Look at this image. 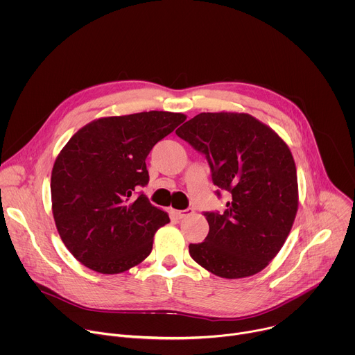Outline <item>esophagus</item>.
Returning a JSON list of instances; mask_svg holds the SVG:
<instances>
[{
	"label": "esophagus",
	"instance_id": "esophagus-1",
	"mask_svg": "<svg viewBox=\"0 0 355 355\" xmlns=\"http://www.w3.org/2000/svg\"><path fill=\"white\" fill-rule=\"evenodd\" d=\"M192 212H193V209H191V208H188V209H184V211L171 209V214H173V216H175L177 219H182V218H185V216H189Z\"/></svg>",
	"mask_w": 355,
	"mask_h": 355
}]
</instances>
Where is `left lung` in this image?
I'll return each mask as SVG.
<instances>
[{"instance_id": "obj_1", "label": "left lung", "mask_w": 355, "mask_h": 355, "mask_svg": "<svg viewBox=\"0 0 355 355\" xmlns=\"http://www.w3.org/2000/svg\"><path fill=\"white\" fill-rule=\"evenodd\" d=\"M175 133L207 157L214 184L230 196L225 212H204L209 233L189 244V256L222 278L260 272L284 245L297 211L289 147L271 128L237 112H202Z\"/></svg>"}]
</instances>
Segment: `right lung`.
<instances>
[{"label":"right lung","instance_id":"obj_1","mask_svg":"<svg viewBox=\"0 0 355 355\" xmlns=\"http://www.w3.org/2000/svg\"><path fill=\"white\" fill-rule=\"evenodd\" d=\"M184 121V114L164 111L101 118L63 147L52 170V209L81 264L119 274L150 254L155 233L170 218L139 192L148 182L146 159Z\"/></svg>","mask_w":355,"mask_h":355}]
</instances>
